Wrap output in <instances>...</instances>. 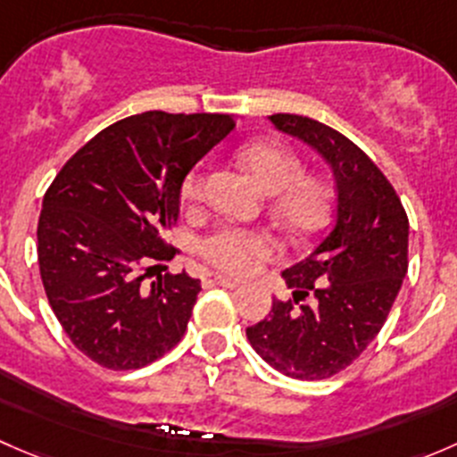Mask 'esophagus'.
I'll use <instances>...</instances> for the list:
<instances>
[{
    "label": "esophagus",
    "instance_id": "34e87169",
    "mask_svg": "<svg viewBox=\"0 0 457 457\" xmlns=\"http://www.w3.org/2000/svg\"><path fill=\"white\" fill-rule=\"evenodd\" d=\"M214 285H219V287H225V289L241 287V283H238V280L228 278V276H214Z\"/></svg>",
    "mask_w": 457,
    "mask_h": 457
}]
</instances>
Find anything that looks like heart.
Segmentation results:
<instances>
[{"label":"heart","instance_id":"heart-1","mask_svg":"<svg viewBox=\"0 0 457 457\" xmlns=\"http://www.w3.org/2000/svg\"><path fill=\"white\" fill-rule=\"evenodd\" d=\"M241 161L254 181L274 195V212L294 234H314L329 219L334 205V187L318 172H303V159L294 147L276 139L247 143ZM205 192V174L201 168L190 170L181 183V196L199 203ZM201 256L212 267L228 274L247 276L278 252L271 234L261 229L223 228L210 234L199 245Z\"/></svg>","mask_w":457,"mask_h":457}]
</instances>
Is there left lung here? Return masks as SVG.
Segmentation results:
<instances>
[{
	"mask_svg": "<svg viewBox=\"0 0 457 457\" xmlns=\"http://www.w3.org/2000/svg\"><path fill=\"white\" fill-rule=\"evenodd\" d=\"M271 123L320 152L334 170L336 220L305 261L283 271L289 301L247 327L276 371L325 380L347 370L378 336L409 267V219L382 170L347 137L301 114Z\"/></svg>",
	"mask_w": 457,
	"mask_h": 457,
	"instance_id": "obj_1",
	"label": "left lung"
}]
</instances>
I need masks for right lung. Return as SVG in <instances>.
<instances>
[{
    "label": "right lung",
    "instance_id": "right-lung-1",
    "mask_svg": "<svg viewBox=\"0 0 457 457\" xmlns=\"http://www.w3.org/2000/svg\"><path fill=\"white\" fill-rule=\"evenodd\" d=\"M234 126L232 114H132L79 147L46 190L41 283L71 343L96 365L139 370L186 334L201 280L168 271L177 250L165 238L186 174Z\"/></svg>",
    "mask_w": 457,
    "mask_h": 457
}]
</instances>
